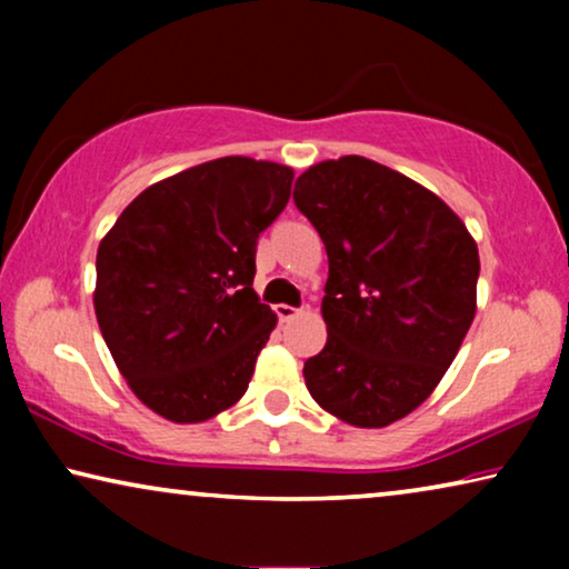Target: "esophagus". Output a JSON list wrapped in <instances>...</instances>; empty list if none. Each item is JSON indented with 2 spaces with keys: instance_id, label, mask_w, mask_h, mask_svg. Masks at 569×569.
Returning a JSON list of instances; mask_svg holds the SVG:
<instances>
[{
  "instance_id": "34e87169",
  "label": "esophagus",
  "mask_w": 569,
  "mask_h": 569,
  "mask_svg": "<svg viewBox=\"0 0 569 569\" xmlns=\"http://www.w3.org/2000/svg\"><path fill=\"white\" fill-rule=\"evenodd\" d=\"M274 313H277V318H279V321H292V318L300 313V308L284 306V302H282V306H274Z\"/></svg>"
}]
</instances>
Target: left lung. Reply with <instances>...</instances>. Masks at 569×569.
I'll return each instance as SVG.
<instances>
[{
  "label": "left lung",
  "instance_id": "obj_1",
  "mask_svg": "<svg viewBox=\"0 0 569 569\" xmlns=\"http://www.w3.org/2000/svg\"><path fill=\"white\" fill-rule=\"evenodd\" d=\"M292 199L329 253V339L302 368L308 391L341 422L391 425L432 393L469 331L477 243L446 201L360 154L308 168Z\"/></svg>",
  "mask_w": 569,
  "mask_h": 569
}]
</instances>
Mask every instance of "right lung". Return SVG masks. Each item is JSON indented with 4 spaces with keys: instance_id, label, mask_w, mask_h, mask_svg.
Returning a JSON list of instances; mask_svg holds the SVG:
<instances>
[{
    "instance_id": "add662e5",
    "label": "right lung",
    "mask_w": 569,
    "mask_h": 569,
    "mask_svg": "<svg viewBox=\"0 0 569 569\" xmlns=\"http://www.w3.org/2000/svg\"><path fill=\"white\" fill-rule=\"evenodd\" d=\"M292 176L251 158L201 162L144 189L100 240V333L137 399L170 422H204L251 383L277 323L253 292L256 246Z\"/></svg>"
}]
</instances>
